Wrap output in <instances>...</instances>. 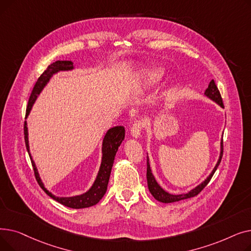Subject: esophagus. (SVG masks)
Returning a JSON list of instances; mask_svg holds the SVG:
<instances>
[{
  "instance_id": "1",
  "label": "esophagus",
  "mask_w": 251,
  "mask_h": 251,
  "mask_svg": "<svg viewBox=\"0 0 251 251\" xmlns=\"http://www.w3.org/2000/svg\"><path fill=\"white\" fill-rule=\"evenodd\" d=\"M144 127V122L142 120H135L132 127H131V135L134 138H138L140 136L141 130Z\"/></svg>"
}]
</instances>
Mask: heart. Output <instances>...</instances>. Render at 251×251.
<instances>
[{
    "label": "heart",
    "mask_w": 251,
    "mask_h": 251,
    "mask_svg": "<svg viewBox=\"0 0 251 251\" xmlns=\"http://www.w3.org/2000/svg\"><path fill=\"white\" fill-rule=\"evenodd\" d=\"M161 75H162V73L159 70L150 71L146 75H144V77H143L144 83H146V85H148V86L153 85L154 83H156L157 81H159Z\"/></svg>",
    "instance_id": "1"
}]
</instances>
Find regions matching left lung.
<instances>
[{
    "label": "left lung",
    "mask_w": 251,
    "mask_h": 251,
    "mask_svg": "<svg viewBox=\"0 0 251 251\" xmlns=\"http://www.w3.org/2000/svg\"><path fill=\"white\" fill-rule=\"evenodd\" d=\"M205 96L208 97L210 100H215L216 102H218L222 108H224V103H223V100H222V97H221V94L220 91L218 89V86L216 85V82L213 79L212 81L209 82L208 84V87L206 88L205 90ZM223 140L221 142V153H220V159L216 165V167L214 168L213 172L210 173V175L201 183L200 184L199 186L195 187L194 189H192L191 191H189L188 193L186 194H179V195H174V194H170L168 192H166L159 184L156 183L152 173H151V166H150V162H149V156H148V162H147V178H148V186H149V189L151 191V193L152 194V196L154 197V199L156 201H159L161 202H165V203H170V202H175V201H182V200H187V199H190V197H193V196H196L197 194H199L206 185L208 184V182L210 181V179H212V177L214 176L216 170L218 169L221 161H222V156H223V151H224V148H223Z\"/></svg>",
    "instance_id": "obj_1"
}]
</instances>
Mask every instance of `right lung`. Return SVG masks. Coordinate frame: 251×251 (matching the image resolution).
<instances>
[{"instance_id":"right-lung-1","label":"right lung","mask_w":251,"mask_h":251,"mask_svg":"<svg viewBox=\"0 0 251 251\" xmlns=\"http://www.w3.org/2000/svg\"><path fill=\"white\" fill-rule=\"evenodd\" d=\"M73 69V63L71 61H56L55 63L50 64L47 70L38 77L37 81L32 89V92L30 95L29 100L27 108H26V116L27 117L31 108L32 104L34 103L37 96L39 95V92L43 90V88L46 86V84L49 82L50 78L52 76V74H55L58 71H63V70H71ZM28 132H27V126H26V122H24V139H25V146L26 150L28 151V154L30 156L31 164L33 167L34 171V176L35 179L38 183V185L42 187V189L50 196L52 200H55L56 201L60 202L61 204L68 206L71 208H84V207H89L97 204L104 195L105 191H107L108 187V183L111 175V171L112 167L114 164L115 160V155L118 151V148L120 147L121 142L123 141L125 137V128L123 126H116L111 128L107 134H105L103 141H102V159H101V164L100 168L99 171L98 177L94 183V185L91 186V188L81 194V195H77V196H72V197H57L54 194H51L49 192L46 187L44 186V184L39 178V175L37 173V170L35 167V164L33 160L31 159V155L29 152V146H28Z\"/></svg>"}]
</instances>
